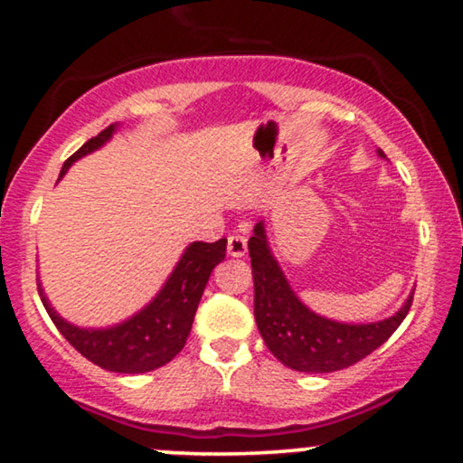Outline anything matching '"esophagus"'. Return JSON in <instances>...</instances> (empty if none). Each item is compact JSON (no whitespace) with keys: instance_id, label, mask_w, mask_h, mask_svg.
<instances>
[{"instance_id":"34e87169","label":"esophagus","mask_w":463,"mask_h":463,"mask_svg":"<svg viewBox=\"0 0 463 463\" xmlns=\"http://www.w3.org/2000/svg\"><path fill=\"white\" fill-rule=\"evenodd\" d=\"M246 250H248V241H246V237H241V235H231L228 237V254H231V257H243V254H246Z\"/></svg>"}]
</instances>
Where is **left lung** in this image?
<instances>
[{
    "label": "left lung",
    "instance_id": "1",
    "mask_svg": "<svg viewBox=\"0 0 463 463\" xmlns=\"http://www.w3.org/2000/svg\"><path fill=\"white\" fill-rule=\"evenodd\" d=\"M379 156L385 158L383 150ZM254 279V320L265 346L280 364L298 372H337L357 364L401 326L413 291L394 316L379 322L348 324L311 311L291 289L269 248L265 224L254 226L248 241Z\"/></svg>",
    "mask_w": 463,
    "mask_h": 463
}]
</instances>
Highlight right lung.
Listing matches in <instances>:
<instances>
[{
  "label": "right lung",
  "mask_w": 463,
  "mask_h": 463,
  "mask_svg": "<svg viewBox=\"0 0 463 463\" xmlns=\"http://www.w3.org/2000/svg\"><path fill=\"white\" fill-rule=\"evenodd\" d=\"M115 130V124L109 126L98 137L84 143L73 156H69L62 165L61 178L78 158L99 150L106 141H110ZM224 257L226 239L215 243H189L161 291L128 320L106 328H82L67 322L50 305L41 283L39 294L52 322L82 357L109 372L143 374L169 364L183 350L211 272L217 263L224 261Z\"/></svg>",
  "instance_id": "1"
}]
</instances>
